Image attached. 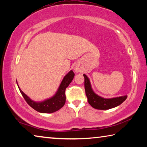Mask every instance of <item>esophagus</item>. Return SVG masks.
<instances>
[{"instance_id": "1", "label": "esophagus", "mask_w": 147, "mask_h": 147, "mask_svg": "<svg viewBox=\"0 0 147 147\" xmlns=\"http://www.w3.org/2000/svg\"><path fill=\"white\" fill-rule=\"evenodd\" d=\"M74 71H75L76 73H80V69L78 67H75V68H74Z\"/></svg>"}]
</instances>
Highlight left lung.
Segmentation results:
<instances>
[{"instance_id": "obj_1", "label": "left lung", "mask_w": 147, "mask_h": 147, "mask_svg": "<svg viewBox=\"0 0 147 147\" xmlns=\"http://www.w3.org/2000/svg\"><path fill=\"white\" fill-rule=\"evenodd\" d=\"M84 87L89 104L93 108L97 109H109L115 108L121 104L127 98V96H121L119 97L106 98L96 94L93 91L91 88L90 81L88 77L86 74H84Z\"/></svg>"}]
</instances>
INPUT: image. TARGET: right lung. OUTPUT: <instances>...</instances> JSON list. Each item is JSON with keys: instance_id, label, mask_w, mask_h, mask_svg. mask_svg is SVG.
Returning <instances> with one entry per match:
<instances>
[{"instance_id": "right-lung-1", "label": "right lung", "mask_w": 147, "mask_h": 147, "mask_svg": "<svg viewBox=\"0 0 147 147\" xmlns=\"http://www.w3.org/2000/svg\"><path fill=\"white\" fill-rule=\"evenodd\" d=\"M74 76V73H73V71L72 70L69 71L64 76L63 80L61 81L60 85H59L58 89V91H56L55 94L51 98L40 102H36L32 100L24 92L22 91L19 87L17 82V84L20 92H21L24 98L25 99L26 102L29 104V106H30L32 108L38 111V112L43 113H51L59 110V109H61L64 106L66 100L65 91L66 88H67L73 80Z\"/></svg>"}]
</instances>
